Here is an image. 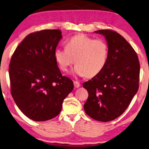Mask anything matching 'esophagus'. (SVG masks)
<instances>
[{
	"instance_id": "esophagus-1",
	"label": "esophagus",
	"mask_w": 149,
	"mask_h": 149,
	"mask_svg": "<svg viewBox=\"0 0 149 149\" xmlns=\"http://www.w3.org/2000/svg\"><path fill=\"white\" fill-rule=\"evenodd\" d=\"M74 85L75 88H78L80 86V83L78 81H74Z\"/></svg>"
}]
</instances>
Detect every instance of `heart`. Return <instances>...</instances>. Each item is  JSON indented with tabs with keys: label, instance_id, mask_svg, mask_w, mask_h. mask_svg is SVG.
Returning a JSON list of instances; mask_svg holds the SVG:
<instances>
[{
	"label": "heart",
	"instance_id": "heart-1",
	"mask_svg": "<svg viewBox=\"0 0 149 149\" xmlns=\"http://www.w3.org/2000/svg\"><path fill=\"white\" fill-rule=\"evenodd\" d=\"M66 49H56L55 58L62 71L76 64L73 72L81 77H92L104 69L107 60L108 45L102 39L77 34L66 43Z\"/></svg>",
	"mask_w": 149,
	"mask_h": 149
}]
</instances>
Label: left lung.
Masks as SVG:
<instances>
[{"mask_svg":"<svg viewBox=\"0 0 149 149\" xmlns=\"http://www.w3.org/2000/svg\"><path fill=\"white\" fill-rule=\"evenodd\" d=\"M107 40V60L104 69L83 83L88 96L84 109L93 119L108 122L125 111L139 88L140 64L131 45L118 32L99 30Z\"/></svg>","mask_w":149,"mask_h":149,"instance_id":"left-lung-1","label":"left lung"}]
</instances>
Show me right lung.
<instances>
[{
	"instance_id": "obj_1",
	"label": "right lung",
	"mask_w": 149,
	"mask_h": 149,
	"mask_svg": "<svg viewBox=\"0 0 149 149\" xmlns=\"http://www.w3.org/2000/svg\"><path fill=\"white\" fill-rule=\"evenodd\" d=\"M61 33L53 29L29 34L11 58V94L19 109L35 121L57 116L74 88L72 81L61 74L54 55Z\"/></svg>"
}]
</instances>
